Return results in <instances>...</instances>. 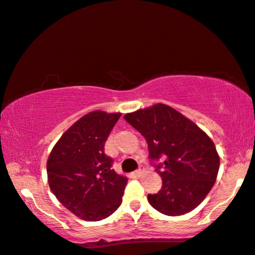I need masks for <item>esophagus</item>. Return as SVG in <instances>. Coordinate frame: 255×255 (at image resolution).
I'll use <instances>...</instances> for the list:
<instances>
[{"label": "esophagus", "mask_w": 255, "mask_h": 255, "mask_svg": "<svg viewBox=\"0 0 255 255\" xmlns=\"http://www.w3.org/2000/svg\"><path fill=\"white\" fill-rule=\"evenodd\" d=\"M143 174H144V167H143V165H140V168H138L137 170L135 171V175H136L137 177H141V176Z\"/></svg>", "instance_id": "obj_1"}]
</instances>
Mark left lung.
Listing matches in <instances>:
<instances>
[{"mask_svg":"<svg viewBox=\"0 0 255 255\" xmlns=\"http://www.w3.org/2000/svg\"><path fill=\"white\" fill-rule=\"evenodd\" d=\"M128 124L143 135L149 157L165 161L156 165L162 189L148 202L167 216H182L208 196L219 170V155L209 135L195 122L164 104L127 113Z\"/></svg>","mask_w":255,"mask_h":255,"instance_id":"1","label":"left lung"}]
</instances>
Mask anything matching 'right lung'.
<instances>
[{"instance_id":"right-lung-1","label":"right lung","mask_w":255,"mask_h":255,"mask_svg":"<svg viewBox=\"0 0 255 255\" xmlns=\"http://www.w3.org/2000/svg\"><path fill=\"white\" fill-rule=\"evenodd\" d=\"M121 113L93 111L62 135L46 163L47 182L65 208L87 222H99L121 205L127 177L112 169L105 142Z\"/></svg>"}]
</instances>
